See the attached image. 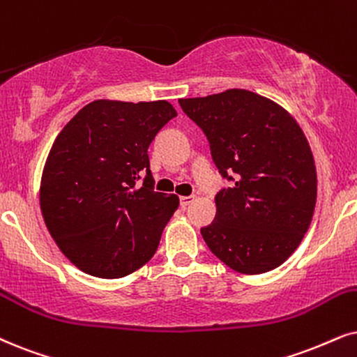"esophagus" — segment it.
<instances>
[{"label":"esophagus","instance_id":"1","mask_svg":"<svg viewBox=\"0 0 357 357\" xmlns=\"http://www.w3.org/2000/svg\"><path fill=\"white\" fill-rule=\"evenodd\" d=\"M192 201H194V196H181V197H179V204H181L183 209L191 204Z\"/></svg>","mask_w":357,"mask_h":357}]
</instances>
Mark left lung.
<instances>
[{"mask_svg": "<svg viewBox=\"0 0 357 357\" xmlns=\"http://www.w3.org/2000/svg\"><path fill=\"white\" fill-rule=\"evenodd\" d=\"M179 105L231 181L215 196L214 220L201 229L207 247L236 272L277 268L303 241L317 204V168L303 130L278 103L243 89Z\"/></svg>", "mask_w": 357, "mask_h": 357, "instance_id": "left-lung-1", "label": "left lung"}]
</instances>
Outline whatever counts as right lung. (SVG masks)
Returning <instances> with one entry per match:
<instances>
[{"label":"right lung","instance_id":"1","mask_svg":"<svg viewBox=\"0 0 357 357\" xmlns=\"http://www.w3.org/2000/svg\"><path fill=\"white\" fill-rule=\"evenodd\" d=\"M174 116L166 100H96L57 135L40 179V211L82 272L120 278L155 255L179 199L153 188L148 146Z\"/></svg>","mask_w":357,"mask_h":357}]
</instances>
